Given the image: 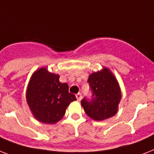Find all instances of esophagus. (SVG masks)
<instances>
[{
  "label": "esophagus",
  "instance_id": "1",
  "mask_svg": "<svg viewBox=\"0 0 154 154\" xmlns=\"http://www.w3.org/2000/svg\"><path fill=\"white\" fill-rule=\"evenodd\" d=\"M75 97H76V99H77V100H78L79 101L80 100L82 99V94L79 93V94H77L75 95Z\"/></svg>",
  "mask_w": 154,
  "mask_h": 154
}]
</instances>
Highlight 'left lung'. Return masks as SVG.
Here are the masks:
<instances>
[{
    "instance_id": "left-lung-1",
    "label": "left lung",
    "mask_w": 154,
    "mask_h": 154,
    "mask_svg": "<svg viewBox=\"0 0 154 154\" xmlns=\"http://www.w3.org/2000/svg\"><path fill=\"white\" fill-rule=\"evenodd\" d=\"M89 84L93 91L91 101L83 98L81 105L89 117L102 121L115 116L121 100V90L116 76L108 68L89 75Z\"/></svg>"
}]
</instances>
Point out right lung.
I'll list each match as a JSON object with an SVG mask.
<instances>
[{
    "instance_id": "right-lung-1",
    "label": "right lung",
    "mask_w": 154,
    "mask_h": 154,
    "mask_svg": "<svg viewBox=\"0 0 154 154\" xmlns=\"http://www.w3.org/2000/svg\"><path fill=\"white\" fill-rule=\"evenodd\" d=\"M60 75L45 67L37 69L30 79L26 99L34 117L44 124H54L61 120L70 103L76 100L68 85L59 81Z\"/></svg>"
}]
</instances>
